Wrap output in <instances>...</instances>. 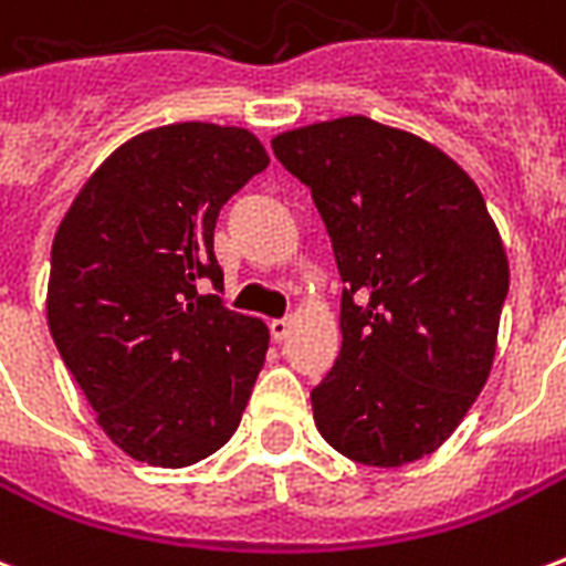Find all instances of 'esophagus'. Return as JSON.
<instances>
[{"label": "esophagus", "instance_id": "esophagus-1", "mask_svg": "<svg viewBox=\"0 0 566 566\" xmlns=\"http://www.w3.org/2000/svg\"><path fill=\"white\" fill-rule=\"evenodd\" d=\"M270 333H272V339H275V343H282L284 336L291 333V318L270 321Z\"/></svg>", "mask_w": 566, "mask_h": 566}]
</instances>
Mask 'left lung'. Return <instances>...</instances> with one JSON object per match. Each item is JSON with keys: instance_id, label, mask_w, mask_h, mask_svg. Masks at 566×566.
I'll list each match as a JSON object with an SVG mask.
<instances>
[{"instance_id": "1", "label": "left lung", "mask_w": 566, "mask_h": 566, "mask_svg": "<svg viewBox=\"0 0 566 566\" xmlns=\"http://www.w3.org/2000/svg\"><path fill=\"white\" fill-rule=\"evenodd\" d=\"M312 190L343 279V352L312 391L321 437L367 467L437 451L485 388L510 263L479 187L437 145L369 117L272 139Z\"/></svg>"}]
</instances>
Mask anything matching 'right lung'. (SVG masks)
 <instances>
[{
  "mask_svg": "<svg viewBox=\"0 0 566 566\" xmlns=\"http://www.w3.org/2000/svg\"><path fill=\"white\" fill-rule=\"evenodd\" d=\"M270 157L248 129L169 124L124 142L87 178L51 248L48 327L136 461L187 467L233 437L270 331L223 291L214 221Z\"/></svg>",
  "mask_w": 566,
  "mask_h": 566,
  "instance_id": "1",
  "label": "right lung"
}]
</instances>
